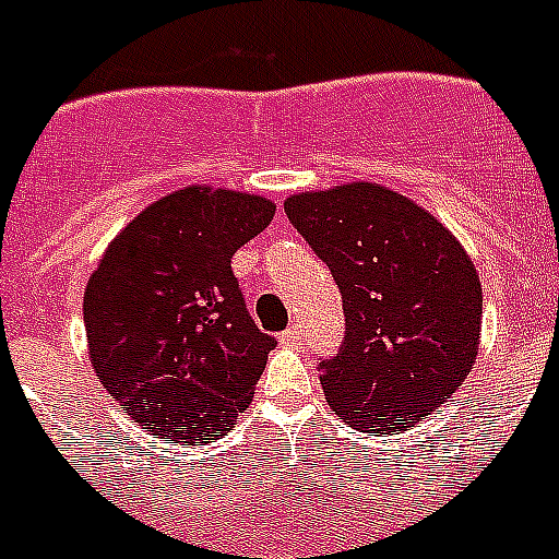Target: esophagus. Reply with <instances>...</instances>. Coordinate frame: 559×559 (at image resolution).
<instances>
[{"instance_id": "34e87169", "label": "esophagus", "mask_w": 559, "mask_h": 559, "mask_svg": "<svg viewBox=\"0 0 559 559\" xmlns=\"http://www.w3.org/2000/svg\"><path fill=\"white\" fill-rule=\"evenodd\" d=\"M280 341H283L285 347H296V344L302 341V328H299V324H294V328H288L285 333H280Z\"/></svg>"}]
</instances>
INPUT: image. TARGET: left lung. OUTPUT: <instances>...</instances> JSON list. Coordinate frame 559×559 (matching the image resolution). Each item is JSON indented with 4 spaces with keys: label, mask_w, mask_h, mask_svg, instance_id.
I'll list each match as a JSON object with an SVG mask.
<instances>
[{
    "label": "left lung",
    "mask_w": 559,
    "mask_h": 559,
    "mask_svg": "<svg viewBox=\"0 0 559 559\" xmlns=\"http://www.w3.org/2000/svg\"><path fill=\"white\" fill-rule=\"evenodd\" d=\"M285 215L344 299V341L319 360L330 408L367 433L406 431L437 412L476 364L481 335V283L462 243L369 181L290 195Z\"/></svg>",
    "instance_id": "obj_1"
}]
</instances>
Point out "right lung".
<instances>
[{"mask_svg":"<svg viewBox=\"0 0 559 559\" xmlns=\"http://www.w3.org/2000/svg\"><path fill=\"white\" fill-rule=\"evenodd\" d=\"M274 210L260 195L185 187L142 210L88 276L92 367L153 437L218 439L249 408L276 341L246 310L231 254Z\"/></svg>","mask_w":559,"mask_h":559,"instance_id":"obj_1","label":"right lung"}]
</instances>
